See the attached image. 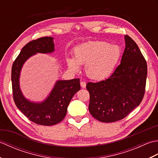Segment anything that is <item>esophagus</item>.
Wrapping results in <instances>:
<instances>
[{
	"label": "esophagus",
	"mask_w": 158,
	"mask_h": 158,
	"mask_svg": "<svg viewBox=\"0 0 158 158\" xmlns=\"http://www.w3.org/2000/svg\"><path fill=\"white\" fill-rule=\"evenodd\" d=\"M80 84H81V86L83 88H85L86 87V83L85 81H81V83H80Z\"/></svg>",
	"instance_id": "34e87169"
}]
</instances>
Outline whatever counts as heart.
Returning a JSON list of instances; mask_svg holds the SVG:
<instances>
[{"label":"heart","mask_w":158,"mask_h":158,"mask_svg":"<svg viewBox=\"0 0 158 158\" xmlns=\"http://www.w3.org/2000/svg\"><path fill=\"white\" fill-rule=\"evenodd\" d=\"M122 54L119 45L106 41H93L76 47L73 58H67L66 62L74 72L79 71V65H85V72L89 79L102 81L111 75Z\"/></svg>","instance_id":"1"}]
</instances>
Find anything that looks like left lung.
<instances>
[{
    "instance_id": "obj_1",
    "label": "left lung",
    "mask_w": 158,
    "mask_h": 158,
    "mask_svg": "<svg viewBox=\"0 0 158 158\" xmlns=\"http://www.w3.org/2000/svg\"><path fill=\"white\" fill-rule=\"evenodd\" d=\"M126 48L120 64L109 79L89 82V111L102 122L123 119L141 102L145 92L147 62L138 45L129 36H124Z\"/></svg>"
}]
</instances>
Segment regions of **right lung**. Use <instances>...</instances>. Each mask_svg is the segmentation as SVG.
<instances>
[{"mask_svg":"<svg viewBox=\"0 0 158 158\" xmlns=\"http://www.w3.org/2000/svg\"><path fill=\"white\" fill-rule=\"evenodd\" d=\"M54 52L53 38L45 36L28 43L15 60L11 69L13 100L23 115L36 124L53 126L64 118L67 108L73 96L81 89L79 79L58 80L44 101L31 102L23 96L19 87V76L22 66L30 57L36 53Z\"/></svg>","mask_w":158,"mask_h":158,"instance_id":"add662e5","label":"right lung"}]
</instances>
